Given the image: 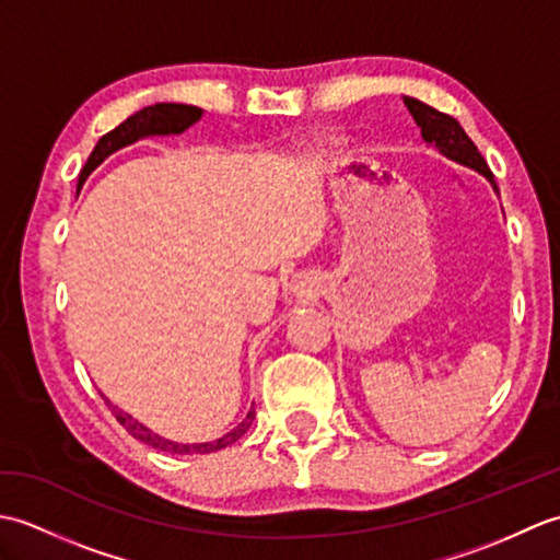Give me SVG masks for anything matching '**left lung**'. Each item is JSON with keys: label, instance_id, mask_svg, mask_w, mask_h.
Masks as SVG:
<instances>
[{"label": "left lung", "instance_id": "left-lung-1", "mask_svg": "<svg viewBox=\"0 0 560 560\" xmlns=\"http://www.w3.org/2000/svg\"><path fill=\"white\" fill-rule=\"evenodd\" d=\"M404 105L409 108L416 125L421 127V137L428 141V144H433L440 153H445L447 159L457 161L462 165H469V168L483 173L486 177H489L493 189L498 192L489 163L483 161L479 149L474 147V141L459 127L455 117L447 115V113H440V110L431 108V105H425V103L416 101V98H404Z\"/></svg>", "mask_w": 560, "mask_h": 560}]
</instances>
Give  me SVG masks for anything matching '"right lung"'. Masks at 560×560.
Segmentation results:
<instances>
[{
    "label": "right lung",
    "instance_id": "obj_1",
    "mask_svg": "<svg viewBox=\"0 0 560 560\" xmlns=\"http://www.w3.org/2000/svg\"><path fill=\"white\" fill-rule=\"evenodd\" d=\"M201 113H205V110L195 108V105L156 103V105H149V108H144V110L135 113V115H129L122 125H117L115 129H110L108 135H103L98 139L96 149L91 151L86 165H83L81 173H79V187L83 185V180H86L89 173L96 168V165H101L105 159H108L113 151L132 144V141L141 139V137H149V135H177V132H183V129H187L189 125L199 120ZM108 407L115 413V419L120 421V425L125 428L129 435L141 440V443L161 450V452H171V455H207V452L223 450L225 445H231V443H235L237 438L245 435L249 423H253V419H255V411H249L247 419L241 425L233 428V431L225 433L223 438H219L217 443L180 445V443H173V440L161 438L159 433H151L147 425H141L139 421H135L132 416L125 413L122 409L113 407V404H108Z\"/></svg>",
    "mask_w": 560,
    "mask_h": 560
}]
</instances>
